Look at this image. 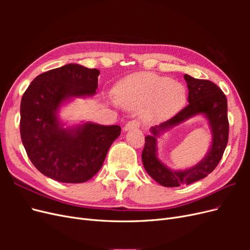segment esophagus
Wrapping results in <instances>:
<instances>
[{
  "label": "esophagus",
  "instance_id": "1",
  "mask_svg": "<svg viewBox=\"0 0 250 250\" xmlns=\"http://www.w3.org/2000/svg\"><path fill=\"white\" fill-rule=\"evenodd\" d=\"M140 127V122L137 120H132L129 121V122H127L124 126V130L128 131V130H131V129H138Z\"/></svg>",
  "mask_w": 250,
  "mask_h": 250
}]
</instances>
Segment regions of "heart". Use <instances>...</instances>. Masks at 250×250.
I'll use <instances>...</instances> for the list:
<instances>
[{
    "label": "heart",
    "mask_w": 250,
    "mask_h": 250,
    "mask_svg": "<svg viewBox=\"0 0 250 250\" xmlns=\"http://www.w3.org/2000/svg\"><path fill=\"white\" fill-rule=\"evenodd\" d=\"M186 97V88L181 83L155 73L141 72L130 75L120 83L116 101L125 107H143L147 119L158 120L180 109Z\"/></svg>",
    "instance_id": "1"
}]
</instances>
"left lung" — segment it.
Masks as SVG:
<instances>
[{
  "label": "left lung",
  "instance_id": "obj_1",
  "mask_svg": "<svg viewBox=\"0 0 250 250\" xmlns=\"http://www.w3.org/2000/svg\"><path fill=\"white\" fill-rule=\"evenodd\" d=\"M185 80L188 89V104L171 119L150 128L151 134L145 138L142 153L146 172L156 183L168 188L190 185L207 177L220 162L229 141L228 100L222 90L211 81L196 79L187 74ZM196 115H203L208 121L212 133L210 149L193 167L173 170L158 158V139L166 131Z\"/></svg>",
  "mask_w": 250,
  "mask_h": 250
}]
</instances>
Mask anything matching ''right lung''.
Instances as JSON below:
<instances>
[{
  "mask_svg": "<svg viewBox=\"0 0 250 250\" xmlns=\"http://www.w3.org/2000/svg\"><path fill=\"white\" fill-rule=\"evenodd\" d=\"M97 69L69 63L39 75L22 95L21 138L34 167L65 184H81L102 167L119 125L93 122L66 125L60 120L63 105L75 98H90L98 88Z\"/></svg>",
  "mask_w": 250,
  "mask_h": 250,
  "instance_id": "obj_1",
  "label": "right lung"
}]
</instances>
